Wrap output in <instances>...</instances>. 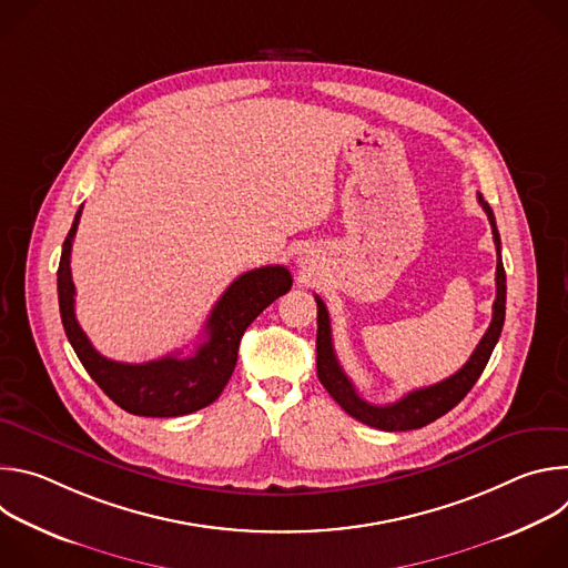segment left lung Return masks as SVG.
<instances>
[{"instance_id":"8db88e82","label":"left lung","mask_w":568,"mask_h":568,"mask_svg":"<svg viewBox=\"0 0 568 568\" xmlns=\"http://www.w3.org/2000/svg\"><path fill=\"white\" fill-rule=\"evenodd\" d=\"M478 204L483 206L485 213H488V220L493 226V237L497 245V278H495L497 281V298L493 305L490 328L485 331L483 339L478 342V346L471 353V357L467 359V364L460 371H456L452 377H447L438 384L425 386V388H416L393 404L366 402L364 397H359L353 382L339 366V359L333 348L331 316H328L326 303H323L318 296H314L316 298V375H318L321 384L326 386V390L335 397L339 407L355 420H359L368 427L382 429V432L420 429V427L434 423L436 418L445 416L447 412H452L456 404L469 393V388L476 384L485 364H488V359L501 337V328L506 321V270L501 263V237H499L495 213H493L490 204L483 200L480 193H478Z\"/></svg>"}]
</instances>
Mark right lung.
I'll list each match as a JSON object with an SVG mask.
<instances>
[{"mask_svg":"<svg viewBox=\"0 0 568 568\" xmlns=\"http://www.w3.org/2000/svg\"><path fill=\"white\" fill-rule=\"evenodd\" d=\"M80 213H83V206L78 209L64 237L58 265L62 326L80 364L85 366L103 393L128 414L175 418L209 407L220 397L235 368L242 335L270 303L290 292L292 274L281 265H267L237 276L211 310L204 326V342L191 357H180V353H175L143 364L114 362L103 357L90 344L73 312L75 287L69 258Z\"/></svg>","mask_w":568,"mask_h":568,"instance_id":"obj_1","label":"right lung"}]
</instances>
